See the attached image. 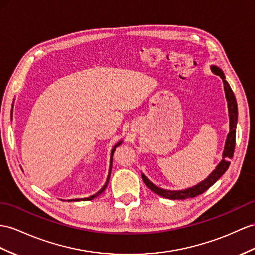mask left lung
<instances>
[{
  "instance_id": "1",
  "label": "left lung",
  "mask_w": 255,
  "mask_h": 255,
  "mask_svg": "<svg viewBox=\"0 0 255 255\" xmlns=\"http://www.w3.org/2000/svg\"><path fill=\"white\" fill-rule=\"evenodd\" d=\"M210 69L214 74L219 75L222 78V81H223L225 97L227 101V108H228V117H230V132H228L226 141H225L224 151H223V155H222V160L219 162L214 170L209 174L205 180H202L201 182H199V183H197L192 187L185 188V190H179V191L165 190V188H161V187H158L157 185H155L144 173H142V179L144 181V183L146 184V186L149 188V190L153 191L156 194H158L164 198L186 199V198L196 197V196L206 192L209 187H211L215 182H217L222 175L226 172L228 167L231 165L230 159L233 158V155H234L235 140H236V127H237V121H238L237 101L230 86V84H228L225 80V75L223 73V71H222L219 67H217V65H211Z\"/></svg>"
}]
</instances>
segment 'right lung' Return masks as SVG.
<instances>
[{"label":"right lung","instance_id":"right-lung-1","mask_svg":"<svg viewBox=\"0 0 255 255\" xmlns=\"http://www.w3.org/2000/svg\"><path fill=\"white\" fill-rule=\"evenodd\" d=\"M11 119H12V109H11ZM123 143V140H121V141H119L116 143V144L113 146V148H112V151H111V157H110V168H109V173H108V178H107V181H106V183H104V185L101 187V190L100 191H98L96 194H94V195H91V196H89V197H86V198H75V199H69L68 201H80V200H91V199H94V198H96V197H98V196H99L101 193H103L104 192V190H106L107 188V186H108V183H109V180H110V175H111V171H112V160H113V154H114V152H115V149H116V147L119 146V145H121Z\"/></svg>","mask_w":255,"mask_h":255}]
</instances>
